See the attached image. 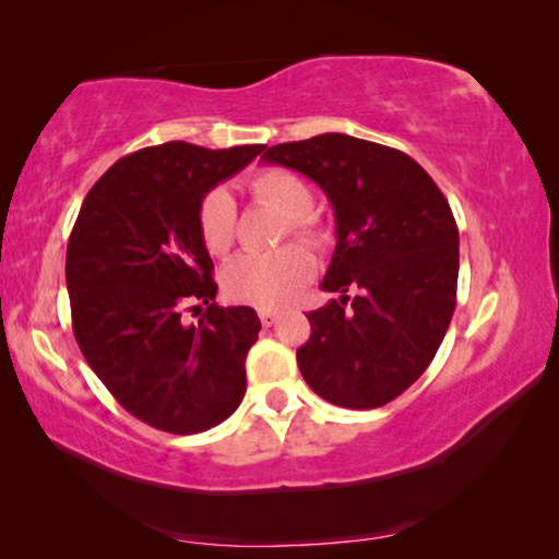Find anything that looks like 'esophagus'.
<instances>
[{
  "instance_id": "obj_1",
  "label": "esophagus",
  "mask_w": 559,
  "mask_h": 559,
  "mask_svg": "<svg viewBox=\"0 0 559 559\" xmlns=\"http://www.w3.org/2000/svg\"><path fill=\"white\" fill-rule=\"evenodd\" d=\"M280 312L272 310V308H259V320H262V325H274L277 323Z\"/></svg>"
}]
</instances>
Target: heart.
<instances>
[{
  "mask_svg": "<svg viewBox=\"0 0 559 559\" xmlns=\"http://www.w3.org/2000/svg\"><path fill=\"white\" fill-rule=\"evenodd\" d=\"M249 195L266 209L282 213L295 239L320 247L323 226L312 216V188L300 175L285 167H264L249 175ZM198 236L213 257H224L236 239V203L224 188H213L201 198L195 213ZM316 272V259L300 243L272 254H243L224 270V293L236 302L254 308H282L293 302Z\"/></svg>",
  "mask_w": 559,
  "mask_h": 559,
  "instance_id": "1",
  "label": "heart"
}]
</instances>
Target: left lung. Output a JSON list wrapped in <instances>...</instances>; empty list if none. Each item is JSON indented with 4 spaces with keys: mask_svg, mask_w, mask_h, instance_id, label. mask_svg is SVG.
<instances>
[{
    "mask_svg": "<svg viewBox=\"0 0 559 559\" xmlns=\"http://www.w3.org/2000/svg\"><path fill=\"white\" fill-rule=\"evenodd\" d=\"M262 159L308 175L335 211L323 289L341 297L308 312L300 373L338 407H384L423 377L453 318V211L409 155L348 134L274 144Z\"/></svg>",
    "mask_w": 559,
    "mask_h": 559,
    "instance_id": "obj_1",
    "label": "left lung"
}]
</instances>
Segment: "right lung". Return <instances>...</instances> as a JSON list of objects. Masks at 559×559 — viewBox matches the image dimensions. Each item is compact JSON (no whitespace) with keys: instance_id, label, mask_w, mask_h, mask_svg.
<instances>
[{"instance_id":"add662e5","label":"right lung","mask_w":559,"mask_h":559,"mask_svg":"<svg viewBox=\"0 0 559 559\" xmlns=\"http://www.w3.org/2000/svg\"><path fill=\"white\" fill-rule=\"evenodd\" d=\"M259 152L264 144L136 150L88 190L68 239L66 285L81 354L129 415L163 432L211 430L247 392L243 364L262 323L247 305L213 302L218 285L195 213L211 188ZM186 309L202 312L198 324L181 320Z\"/></svg>"}]
</instances>
